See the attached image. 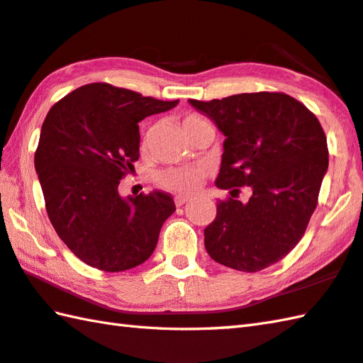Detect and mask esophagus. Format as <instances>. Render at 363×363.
<instances>
[{
	"instance_id": "34e87169",
	"label": "esophagus",
	"mask_w": 363,
	"mask_h": 363,
	"mask_svg": "<svg viewBox=\"0 0 363 363\" xmlns=\"http://www.w3.org/2000/svg\"><path fill=\"white\" fill-rule=\"evenodd\" d=\"M187 201H189V198L187 196H182V195H177L174 198V203H176V206H179V208H181V206L186 204Z\"/></svg>"
}]
</instances>
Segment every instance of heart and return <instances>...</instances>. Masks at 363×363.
<instances>
[{"label":"heart","mask_w":363,"mask_h":363,"mask_svg":"<svg viewBox=\"0 0 363 363\" xmlns=\"http://www.w3.org/2000/svg\"><path fill=\"white\" fill-rule=\"evenodd\" d=\"M203 123H208L203 118L196 116V115H190L187 118H184L182 121V127L184 130L190 129V127L200 125ZM204 177V172L201 168L196 167H173V168H167L163 172L159 173L157 181L162 187H165L168 190H173L176 194H182V195H189L194 194V191L201 186Z\"/></svg>","instance_id":"heart-1"}]
</instances>
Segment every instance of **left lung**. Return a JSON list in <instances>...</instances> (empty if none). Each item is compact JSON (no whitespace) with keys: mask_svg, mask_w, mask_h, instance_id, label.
Instances as JSON below:
<instances>
[{"mask_svg":"<svg viewBox=\"0 0 363 363\" xmlns=\"http://www.w3.org/2000/svg\"><path fill=\"white\" fill-rule=\"evenodd\" d=\"M190 105L225 135L217 203L204 230L209 257L226 267L258 272L275 264L302 239L329 167L328 140L307 106L283 92H250ZM248 185L247 203L233 200Z\"/></svg>","mask_w":363,"mask_h":363,"instance_id":"8db88e82","label":"left lung"}]
</instances>
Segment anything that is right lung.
<instances>
[{
	"label": "right lung",
	"mask_w": 363,
	"mask_h": 363,
	"mask_svg": "<svg viewBox=\"0 0 363 363\" xmlns=\"http://www.w3.org/2000/svg\"><path fill=\"white\" fill-rule=\"evenodd\" d=\"M177 102L89 83L50 108L34 167L50 222L86 264L123 272L152 255L173 198L157 190L123 198L118 186L140 157V121Z\"/></svg>",
	"instance_id": "obj_1"
}]
</instances>
